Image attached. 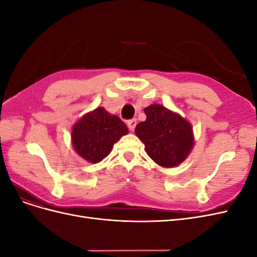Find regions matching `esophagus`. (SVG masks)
Returning <instances> with one entry per match:
<instances>
[{
  "mask_svg": "<svg viewBox=\"0 0 257 257\" xmlns=\"http://www.w3.org/2000/svg\"><path fill=\"white\" fill-rule=\"evenodd\" d=\"M136 124H137V121H136V119H132V120L127 121V126H128V128H130V131L133 132V131L135 130Z\"/></svg>",
  "mask_w": 257,
  "mask_h": 257,
  "instance_id": "obj_1",
  "label": "esophagus"
}]
</instances>
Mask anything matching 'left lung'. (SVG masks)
<instances>
[{
  "label": "left lung",
  "instance_id": "obj_1",
  "mask_svg": "<svg viewBox=\"0 0 257 257\" xmlns=\"http://www.w3.org/2000/svg\"><path fill=\"white\" fill-rule=\"evenodd\" d=\"M144 111L147 119L137 124L135 134L145 144L147 154L162 167L180 165L195 144L192 124L160 104L148 106Z\"/></svg>",
  "mask_w": 257,
  "mask_h": 257
}]
</instances>
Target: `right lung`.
<instances>
[{
  "mask_svg": "<svg viewBox=\"0 0 257 257\" xmlns=\"http://www.w3.org/2000/svg\"><path fill=\"white\" fill-rule=\"evenodd\" d=\"M128 134L127 126L118 115L104 107L84 113L72 128V145L80 158L96 164L112 150L119 139Z\"/></svg>",
  "mask_w": 257,
  "mask_h": 257,
  "instance_id": "1",
  "label": "right lung"
}]
</instances>
